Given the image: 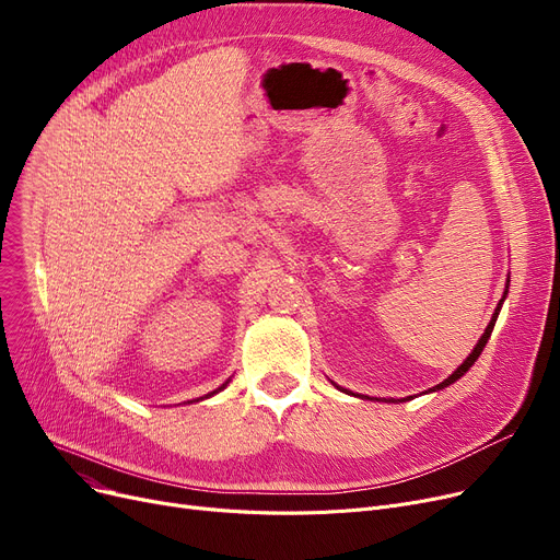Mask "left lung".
Returning <instances> with one entry per match:
<instances>
[{
  "mask_svg": "<svg viewBox=\"0 0 560 560\" xmlns=\"http://www.w3.org/2000/svg\"><path fill=\"white\" fill-rule=\"evenodd\" d=\"M506 292H509V281H506V290H504V298L499 300V304H497V308H494V313H492V319H490V325L486 327V331H483V336L479 338V342L475 345V349H472V354H469L456 370H454V374H450L443 384H438V386H433V388H429V393H435V390H443V388H447V386H452L454 381H458L469 368L475 365V361L481 357V351H483V347H486V342H488V338H490V334H492V329H494V322H497V315H499V311H502V304H504V300H506ZM336 386V384H334ZM338 390H342V393H347V395H354V393H349V390H345V388H340V386H336ZM359 397H363V395H359ZM363 399H370V397H363ZM406 399H413V397H406ZM406 399H401V401H406ZM388 401H395V399H388Z\"/></svg>",
  "mask_w": 560,
  "mask_h": 560,
  "instance_id": "left-lung-1",
  "label": "left lung"
}]
</instances>
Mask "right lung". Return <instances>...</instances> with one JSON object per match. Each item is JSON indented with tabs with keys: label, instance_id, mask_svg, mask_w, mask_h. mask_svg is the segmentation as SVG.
Here are the masks:
<instances>
[{
	"label": "right lung",
	"instance_id": "add662e5",
	"mask_svg": "<svg viewBox=\"0 0 560 560\" xmlns=\"http://www.w3.org/2000/svg\"><path fill=\"white\" fill-rule=\"evenodd\" d=\"M226 384H229V381H226ZM226 384H222V386H220V388H218V390H213V393H211V395H206V397H213V395H215V393H220V390H222V388H224V386H226ZM199 399H203V397H199Z\"/></svg>",
	"mask_w": 560,
	"mask_h": 560
}]
</instances>
